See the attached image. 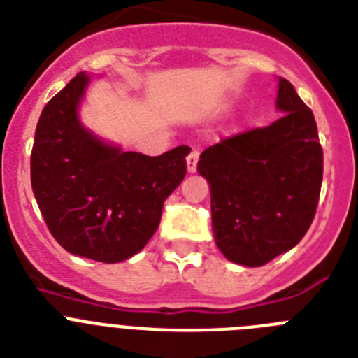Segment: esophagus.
Segmentation results:
<instances>
[{"label": "esophagus", "instance_id": "34e87169", "mask_svg": "<svg viewBox=\"0 0 358 358\" xmlns=\"http://www.w3.org/2000/svg\"><path fill=\"white\" fill-rule=\"evenodd\" d=\"M199 154H201V150H199L197 147H194L192 150H189L188 157H186V163H188V172H195V170H197Z\"/></svg>", "mask_w": 358, "mask_h": 358}]
</instances>
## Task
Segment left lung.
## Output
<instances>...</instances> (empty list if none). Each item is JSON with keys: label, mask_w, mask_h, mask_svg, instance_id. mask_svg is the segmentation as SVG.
<instances>
[{"label": "left lung", "mask_w": 358, "mask_h": 358, "mask_svg": "<svg viewBox=\"0 0 358 358\" xmlns=\"http://www.w3.org/2000/svg\"><path fill=\"white\" fill-rule=\"evenodd\" d=\"M276 106L285 113L280 120L224 138L197 164L211 188L217 248L245 267H262L292 249L314 220L321 194L314 113L285 78Z\"/></svg>", "instance_id": "obj_1"}]
</instances>
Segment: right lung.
<instances>
[{
  "label": "right lung",
  "instance_id": "add662e5",
  "mask_svg": "<svg viewBox=\"0 0 358 358\" xmlns=\"http://www.w3.org/2000/svg\"><path fill=\"white\" fill-rule=\"evenodd\" d=\"M78 73L46 103L31 147V189L53 238L71 255L116 264L156 233L163 204L186 176V145L150 157L102 143L78 122Z\"/></svg>",
  "mask_w": 358,
  "mask_h": 358
}]
</instances>
